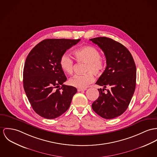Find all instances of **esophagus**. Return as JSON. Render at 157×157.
Masks as SVG:
<instances>
[{"label": "esophagus", "mask_w": 157, "mask_h": 157, "mask_svg": "<svg viewBox=\"0 0 157 157\" xmlns=\"http://www.w3.org/2000/svg\"><path fill=\"white\" fill-rule=\"evenodd\" d=\"M85 90H86V88H78V92L84 91H85Z\"/></svg>", "instance_id": "esophagus-1"}]
</instances>
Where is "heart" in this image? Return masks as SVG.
I'll list each match as a JSON object with an SVG mask.
<instances>
[{
	"instance_id": "obj_1",
	"label": "heart",
	"mask_w": 157,
	"mask_h": 157,
	"mask_svg": "<svg viewBox=\"0 0 157 157\" xmlns=\"http://www.w3.org/2000/svg\"><path fill=\"white\" fill-rule=\"evenodd\" d=\"M75 60L78 63H85L84 75H75L72 78L69 83L78 88H85L94 81L93 73L100 75L105 69V63L101 58L100 51L92 46H84L73 51ZM60 66L61 69L69 75H72L74 70V61L67 54L61 56Z\"/></svg>"
}]
</instances>
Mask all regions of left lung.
Masks as SVG:
<instances>
[{
	"label": "left lung",
	"instance_id": "1",
	"mask_svg": "<svg viewBox=\"0 0 157 157\" xmlns=\"http://www.w3.org/2000/svg\"><path fill=\"white\" fill-rule=\"evenodd\" d=\"M104 52L106 67L97 81L103 86L98 89L99 97L92 104L93 110L101 117L112 119L128 108L136 84V67L130 51L120 42L106 37L90 39ZM107 86L111 90L105 93Z\"/></svg>",
	"mask_w": 157,
	"mask_h": 157
}]
</instances>
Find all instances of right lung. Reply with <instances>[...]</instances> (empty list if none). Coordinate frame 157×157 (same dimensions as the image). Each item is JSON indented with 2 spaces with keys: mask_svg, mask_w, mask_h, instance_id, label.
Returning a JSON list of instances; mask_svg holds the SVG:
<instances>
[{
  "mask_svg": "<svg viewBox=\"0 0 157 157\" xmlns=\"http://www.w3.org/2000/svg\"><path fill=\"white\" fill-rule=\"evenodd\" d=\"M81 39H45L31 50L24 64L23 86L36 113L47 119L60 117L69 108L77 89L63 84L67 78L61 56Z\"/></svg>",
  "mask_w": 157,
  "mask_h": 157,
  "instance_id": "obj_1",
  "label": "right lung"
}]
</instances>
